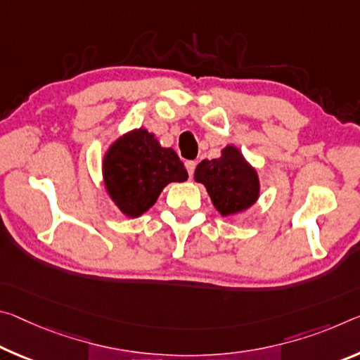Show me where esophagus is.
Listing matches in <instances>:
<instances>
[{"instance_id":"esophagus-1","label":"esophagus","mask_w":360,"mask_h":360,"mask_svg":"<svg viewBox=\"0 0 360 360\" xmlns=\"http://www.w3.org/2000/svg\"><path fill=\"white\" fill-rule=\"evenodd\" d=\"M195 162H186V169H187V173H189V176L192 178V174H193V171H195Z\"/></svg>"}]
</instances>
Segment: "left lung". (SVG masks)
<instances>
[{"label": "left lung", "mask_w": 360, "mask_h": 360, "mask_svg": "<svg viewBox=\"0 0 360 360\" xmlns=\"http://www.w3.org/2000/svg\"><path fill=\"white\" fill-rule=\"evenodd\" d=\"M193 179L205 186L216 211L229 221L252 208L261 193L258 171L233 144L222 147L221 157L198 163Z\"/></svg>", "instance_id": "8db88e82"}]
</instances>
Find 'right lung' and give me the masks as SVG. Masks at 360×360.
<instances>
[{"label": "right lung", "mask_w": 360, "mask_h": 360, "mask_svg": "<svg viewBox=\"0 0 360 360\" xmlns=\"http://www.w3.org/2000/svg\"><path fill=\"white\" fill-rule=\"evenodd\" d=\"M189 178L173 149L160 146L155 134L134 128L108 146L102 158V181L113 205L128 218H139L155 205L171 182Z\"/></svg>", "instance_id": "obj_1"}]
</instances>
